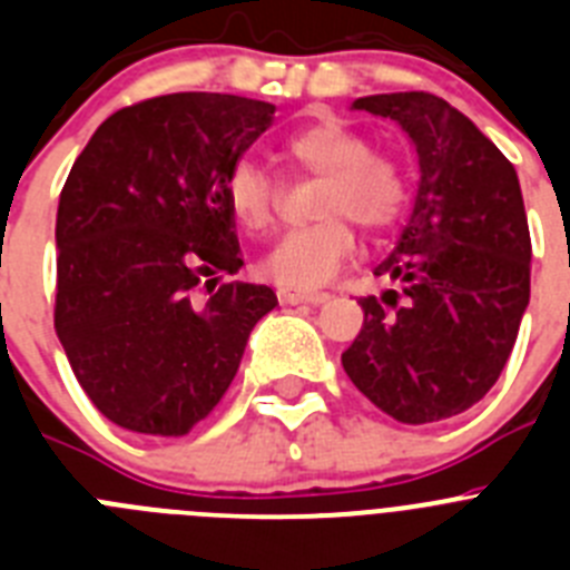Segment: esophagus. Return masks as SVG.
Instances as JSON below:
<instances>
[{
  "label": "esophagus",
  "instance_id": "esophagus-1",
  "mask_svg": "<svg viewBox=\"0 0 570 570\" xmlns=\"http://www.w3.org/2000/svg\"><path fill=\"white\" fill-rule=\"evenodd\" d=\"M282 302H288V305H299V302H311V305H322V302H328L331 294L325 291H296V288H279L276 291Z\"/></svg>",
  "mask_w": 570,
  "mask_h": 570
}]
</instances>
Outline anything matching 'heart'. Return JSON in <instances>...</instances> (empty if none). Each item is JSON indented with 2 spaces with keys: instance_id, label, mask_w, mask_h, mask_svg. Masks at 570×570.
Instances as JSON below:
<instances>
[{
  "instance_id": "b5f03b06",
  "label": "heart",
  "mask_w": 570,
  "mask_h": 570,
  "mask_svg": "<svg viewBox=\"0 0 570 570\" xmlns=\"http://www.w3.org/2000/svg\"><path fill=\"white\" fill-rule=\"evenodd\" d=\"M285 156L302 174L322 176L314 196V225L282 236L262 268L288 288H320L354 254V222L367 234H382L400 223L407 185L400 165L374 154L360 130L340 119H320L285 139ZM225 203L236 223L262 234L276 223L279 185L265 165L239 159L225 176Z\"/></svg>"
}]
</instances>
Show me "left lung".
<instances>
[{"instance_id":"8db88e82","label":"left lung","mask_w":570,"mask_h":570,"mask_svg":"<svg viewBox=\"0 0 570 570\" xmlns=\"http://www.w3.org/2000/svg\"><path fill=\"white\" fill-rule=\"evenodd\" d=\"M354 108L402 125L420 156V190L396 248L374 268L394 282L360 296V336L342 367L405 425L456 416L500 380L531 296V234L517 170L445 99L407 90Z\"/></svg>"}]
</instances>
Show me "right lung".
<instances>
[{
  "instance_id": "obj_1",
  "label": "right lung",
  "mask_w": 570,
  "mask_h": 570,
  "mask_svg": "<svg viewBox=\"0 0 570 570\" xmlns=\"http://www.w3.org/2000/svg\"><path fill=\"white\" fill-rule=\"evenodd\" d=\"M234 94H168L116 110L59 194L53 328L114 425L185 436L219 405L248 336L274 311L242 268L230 165L274 122Z\"/></svg>"
}]
</instances>
